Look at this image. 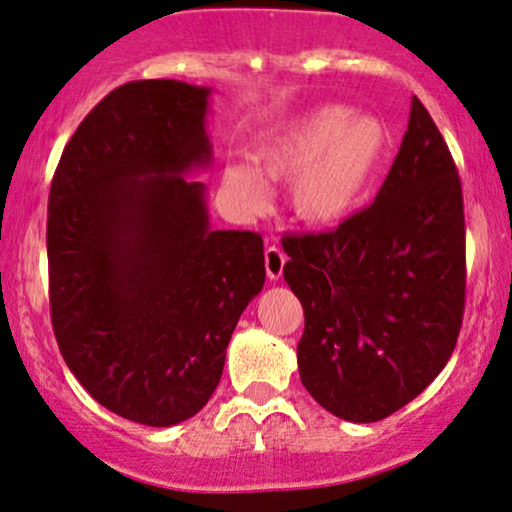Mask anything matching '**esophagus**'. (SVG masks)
<instances>
[{
  "instance_id": "1",
  "label": "esophagus",
  "mask_w": 512,
  "mask_h": 512,
  "mask_svg": "<svg viewBox=\"0 0 512 512\" xmlns=\"http://www.w3.org/2000/svg\"><path fill=\"white\" fill-rule=\"evenodd\" d=\"M264 267H267V276L272 281H279L281 274H283V267H286V255H283V250L279 245H269L267 250H264Z\"/></svg>"
}]
</instances>
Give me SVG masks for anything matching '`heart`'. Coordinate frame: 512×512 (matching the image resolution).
<instances>
[{"instance_id":"obj_1","label":"heart","mask_w":512,"mask_h":512,"mask_svg":"<svg viewBox=\"0 0 512 512\" xmlns=\"http://www.w3.org/2000/svg\"><path fill=\"white\" fill-rule=\"evenodd\" d=\"M389 150V131L374 114L326 104L300 116L255 152V162L221 169V193L238 214L252 217L272 200V181H291L288 202L307 226H338L365 200Z\"/></svg>"}]
</instances>
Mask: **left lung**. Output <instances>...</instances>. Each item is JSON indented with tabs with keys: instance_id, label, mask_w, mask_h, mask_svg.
<instances>
[{
	"instance_id": "1",
	"label": "left lung",
	"mask_w": 512,
	"mask_h": 512,
	"mask_svg": "<svg viewBox=\"0 0 512 512\" xmlns=\"http://www.w3.org/2000/svg\"><path fill=\"white\" fill-rule=\"evenodd\" d=\"M281 243L305 310L300 379L324 410L379 422L439 377L463 324L465 214L451 152L417 97L372 205Z\"/></svg>"
}]
</instances>
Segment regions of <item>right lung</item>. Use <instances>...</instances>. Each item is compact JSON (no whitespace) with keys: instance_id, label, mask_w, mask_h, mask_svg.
I'll return each mask as SVG.
<instances>
[{"instance_id":"1","label":"right lung","mask_w":512,"mask_h":512,"mask_svg":"<svg viewBox=\"0 0 512 512\" xmlns=\"http://www.w3.org/2000/svg\"><path fill=\"white\" fill-rule=\"evenodd\" d=\"M212 90L133 80L73 133L49 190V307L97 403L147 427L205 408L240 315L264 286L262 236L214 231Z\"/></svg>"}]
</instances>
